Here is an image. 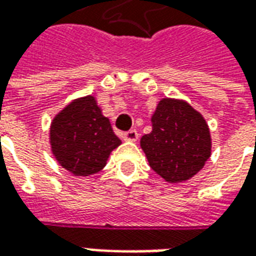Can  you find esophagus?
<instances>
[{
    "mask_svg": "<svg viewBox=\"0 0 256 256\" xmlns=\"http://www.w3.org/2000/svg\"><path fill=\"white\" fill-rule=\"evenodd\" d=\"M123 138H124V141H132V142H134V141L138 140V133H137V130H134V128L133 130H128V132L124 133Z\"/></svg>",
    "mask_w": 256,
    "mask_h": 256,
    "instance_id": "obj_1",
    "label": "esophagus"
}]
</instances>
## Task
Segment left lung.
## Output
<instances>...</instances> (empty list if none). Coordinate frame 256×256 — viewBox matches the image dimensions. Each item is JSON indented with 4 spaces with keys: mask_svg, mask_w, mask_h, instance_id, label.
Masks as SVG:
<instances>
[{
    "mask_svg": "<svg viewBox=\"0 0 256 256\" xmlns=\"http://www.w3.org/2000/svg\"><path fill=\"white\" fill-rule=\"evenodd\" d=\"M150 120L152 132L140 144L152 170L172 184L196 176L211 156L210 128L202 114L186 101L163 98Z\"/></svg>",
    "mask_w": 256,
    "mask_h": 256,
    "instance_id": "left-lung-1",
    "label": "left lung"
}]
</instances>
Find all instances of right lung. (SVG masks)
Returning a JSON list of instances; mask_svg holds the SVG:
<instances>
[{
	"label": "right lung",
	"mask_w": 256,
	"mask_h": 256,
	"mask_svg": "<svg viewBox=\"0 0 256 256\" xmlns=\"http://www.w3.org/2000/svg\"><path fill=\"white\" fill-rule=\"evenodd\" d=\"M120 144L93 96L70 102L50 124L52 154L58 164L76 177L102 170L110 154Z\"/></svg>",
	"instance_id": "add662e5"
}]
</instances>
